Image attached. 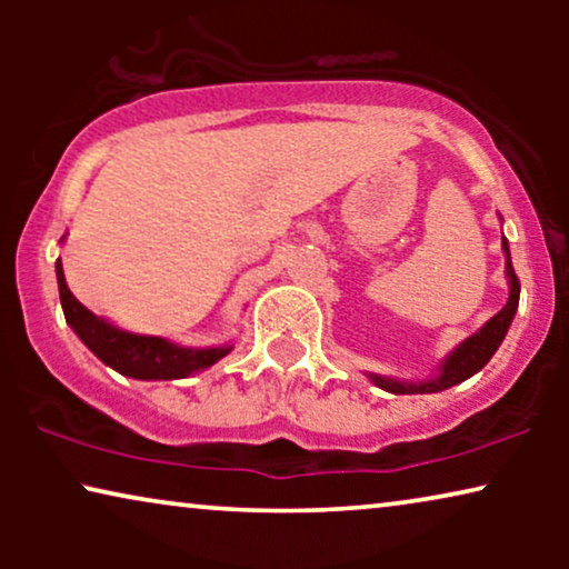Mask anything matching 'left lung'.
Wrapping results in <instances>:
<instances>
[{
    "mask_svg": "<svg viewBox=\"0 0 569 569\" xmlns=\"http://www.w3.org/2000/svg\"><path fill=\"white\" fill-rule=\"evenodd\" d=\"M502 251H505V277H508V302L500 313L489 318V321L481 326L477 333H471L469 339H463L453 352H448L442 357L438 370L432 372L430 378L422 380H399V378H388V376H378V372H368V378L376 383L378 388H383L388 393H438L446 391L450 386L463 383L466 378L477 376V372L485 368V365L492 360V355L497 352V347L502 345L505 333H508L512 318H516L518 310V300H520V282L516 277V269H512L510 261V246L502 236Z\"/></svg>",
    "mask_w": 569,
    "mask_h": 569,
    "instance_id": "1",
    "label": "left lung"
}]
</instances>
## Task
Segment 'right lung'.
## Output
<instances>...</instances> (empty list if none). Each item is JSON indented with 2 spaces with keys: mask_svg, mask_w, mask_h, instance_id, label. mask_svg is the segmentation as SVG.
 I'll return each mask as SVG.
<instances>
[{
  "mask_svg": "<svg viewBox=\"0 0 569 569\" xmlns=\"http://www.w3.org/2000/svg\"><path fill=\"white\" fill-rule=\"evenodd\" d=\"M64 243V238H61ZM57 282L59 298L64 308L67 323L82 339V345L98 357L100 362L113 368L121 376L134 380H176L193 376V372L212 368L224 355L232 352V345L214 347H183L166 337H150V333H131L127 329L106 321L82 306L69 292L61 259H57Z\"/></svg>",
  "mask_w": 569,
  "mask_h": 569,
  "instance_id": "add662e5",
  "label": "right lung"
}]
</instances>
